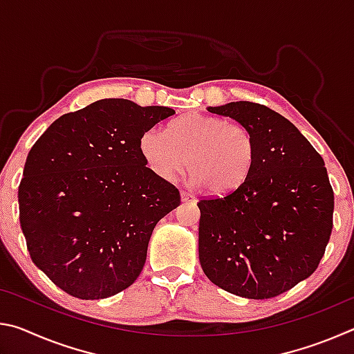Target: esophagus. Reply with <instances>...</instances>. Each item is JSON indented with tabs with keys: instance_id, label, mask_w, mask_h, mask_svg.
Masks as SVG:
<instances>
[{
	"instance_id": "esophagus-1",
	"label": "esophagus",
	"mask_w": 354,
	"mask_h": 354,
	"mask_svg": "<svg viewBox=\"0 0 354 354\" xmlns=\"http://www.w3.org/2000/svg\"><path fill=\"white\" fill-rule=\"evenodd\" d=\"M181 200H183L184 203H195V196L192 195V194H189V192L183 190V192H181Z\"/></svg>"
}]
</instances>
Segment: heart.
I'll return each mask as SVG.
<instances>
[{
    "instance_id": "obj_1",
    "label": "heart",
    "mask_w": 354,
    "mask_h": 354,
    "mask_svg": "<svg viewBox=\"0 0 354 354\" xmlns=\"http://www.w3.org/2000/svg\"><path fill=\"white\" fill-rule=\"evenodd\" d=\"M140 153L156 176L173 179L189 165L192 184L226 196L250 178L257 142L247 124L194 112L175 120L167 131L147 129L140 137Z\"/></svg>"
}]
</instances>
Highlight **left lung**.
Instances as JSON below:
<instances>
[{
  "instance_id": "8db88e82",
  "label": "left lung",
  "mask_w": 354,
  "mask_h": 354,
  "mask_svg": "<svg viewBox=\"0 0 354 354\" xmlns=\"http://www.w3.org/2000/svg\"><path fill=\"white\" fill-rule=\"evenodd\" d=\"M207 111L247 124L257 160L234 194L198 201L201 268L234 295L278 297L310 277L325 254L334 212L325 162L270 107L236 101Z\"/></svg>"
}]
</instances>
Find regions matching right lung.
Instances as JSON below:
<instances>
[{
    "mask_svg": "<svg viewBox=\"0 0 354 354\" xmlns=\"http://www.w3.org/2000/svg\"><path fill=\"white\" fill-rule=\"evenodd\" d=\"M173 113L100 100L59 117L29 151L21 231L32 262L71 297L107 298L133 284L154 226L181 205L140 153L142 134Z\"/></svg>",
    "mask_w": 354,
    "mask_h": 354,
    "instance_id": "right-lung-1",
    "label": "right lung"
}]
</instances>
